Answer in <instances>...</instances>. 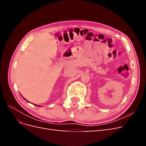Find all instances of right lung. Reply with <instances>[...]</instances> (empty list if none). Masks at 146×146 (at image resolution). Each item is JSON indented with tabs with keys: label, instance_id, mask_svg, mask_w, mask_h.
Returning a JSON list of instances; mask_svg holds the SVG:
<instances>
[{
	"label": "right lung",
	"instance_id": "add662e5",
	"mask_svg": "<svg viewBox=\"0 0 146 146\" xmlns=\"http://www.w3.org/2000/svg\"><path fill=\"white\" fill-rule=\"evenodd\" d=\"M25 99V100L26 101H27V100H26L25 99ZM27 102H28V101H27ZM34 105H35V104H34ZM36 106H38V105H36ZM39 107H40V106H39Z\"/></svg>",
	"mask_w": 146,
	"mask_h": 146
}]
</instances>
